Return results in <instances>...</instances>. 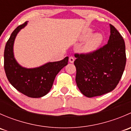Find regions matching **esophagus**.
Listing matches in <instances>:
<instances>
[{"instance_id":"34e87169","label":"esophagus","mask_w":131,"mask_h":131,"mask_svg":"<svg viewBox=\"0 0 131 131\" xmlns=\"http://www.w3.org/2000/svg\"><path fill=\"white\" fill-rule=\"evenodd\" d=\"M68 60H69L70 63H73L74 62V61H75V59H74V58L73 57V56H70V57L69 58V59H68Z\"/></svg>"}]
</instances>
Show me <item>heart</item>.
<instances>
[{
  "mask_svg": "<svg viewBox=\"0 0 131 131\" xmlns=\"http://www.w3.org/2000/svg\"><path fill=\"white\" fill-rule=\"evenodd\" d=\"M92 30L88 29L82 34L81 39L82 40L86 41L84 46L82 48V51L84 53L90 54L96 51L103 41V36L101 34H95L92 35Z\"/></svg>",
  "mask_w": 131,
  "mask_h": 131,
  "instance_id": "heart-1",
  "label": "heart"
}]
</instances>
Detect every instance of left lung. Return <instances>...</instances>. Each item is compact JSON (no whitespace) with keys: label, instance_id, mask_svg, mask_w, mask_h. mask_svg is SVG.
<instances>
[{"label":"left lung","instance_id":"obj_1","mask_svg":"<svg viewBox=\"0 0 131 131\" xmlns=\"http://www.w3.org/2000/svg\"><path fill=\"white\" fill-rule=\"evenodd\" d=\"M108 43L90 54H75L77 85L88 97L113 91L122 76L126 63L125 42L112 25Z\"/></svg>","mask_w":131,"mask_h":131}]
</instances>
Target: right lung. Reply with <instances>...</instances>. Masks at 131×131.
Masks as SVG:
<instances>
[{
  "label": "right lung",
  "instance_id": "right-lung-1",
  "mask_svg": "<svg viewBox=\"0 0 131 131\" xmlns=\"http://www.w3.org/2000/svg\"><path fill=\"white\" fill-rule=\"evenodd\" d=\"M27 25L18 26L10 35L4 50V70L9 82L19 92L28 97L37 98L47 94L56 75L67 65L68 57L59 61L49 62L41 67L26 68L19 65L14 57L13 45L18 33Z\"/></svg>",
  "mask_w": 131,
  "mask_h": 131
}]
</instances>
